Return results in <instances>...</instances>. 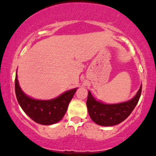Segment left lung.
I'll return each instance as SVG.
<instances>
[{
    "label": "left lung",
    "mask_w": 156,
    "mask_h": 156,
    "mask_svg": "<svg viewBox=\"0 0 156 156\" xmlns=\"http://www.w3.org/2000/svg\"><path fill=\"white\" fill-rule=\"evenodd\" d=\"M142 92V85L132 99L117 104H107L97 100L90 91L86 101L88 112L95 123L102 126H112L123 122L132 113Z\"/></svg>",
    "instance_id": "left-lung-1"
}]
</instances>
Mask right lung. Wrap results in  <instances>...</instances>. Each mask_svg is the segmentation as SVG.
<instances>
[{
    "mask_svg": "<svg viewBox=\"0 0 156 156\" xmlns=\"http://www.w3.org/2000/svg\"><path fill=\"white\" fill-rule=\"evenodd\" d=\"M77 89L68 90L56 98L48 100L33 99L22 91L16 73L15 93L19 104L32 120L42 125L54 124L62 119Z\"/></svg>",
    "mask_w": 156,
    "mask_h": 156,
    "instance_id": "1",
    "label": "right lung"
}]
</instances>
